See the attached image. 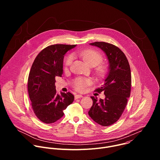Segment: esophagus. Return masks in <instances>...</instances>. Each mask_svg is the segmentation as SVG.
I'll use <instances>...</instances> for the list:
<instances>
[{"label":"esophagus","mask_w":160,"mask_h":160,"mask_svg":"<svg viewBox=\"0 0 160 160\" xmlns=\"http://www.w3.org/2000/svg\"><path fill=\"white\" fill-rule=\"evenodd\" d=\"M82 97H83V96H82V95H81V94H77V95H75V99H77L81 98H82Z\"/></svg>","instance_id":"1"}]
</instances>
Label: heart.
<instances>
[{"label": "heart", "mask_w": 160, "mask_h": 160, "mask_svg": "<svg viewBox=\"0 0 160 160\" xmlns=\"http://www.w3.org/2000/svg\"><path fill=\"white\" fill-rule=\"evenodd\" d=\"M78 55L84 60V61L90 66H96L99 64L102 60V56L100 52L94 49H85L78 52ZM72 56H68L65 61V64L69 66L72 61ZM107 68L105 65L100 64L97 66L96 72L99 76L104 75L106 72ZM90 80L87 78H78L74 82L75 88L78 90H83L89 85Z\"/></svg>", "instance_id": "obj_1"}]
</instances>
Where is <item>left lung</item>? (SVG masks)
Returning a JSON list of instances; mask_svg holds the SVG:
<instances>
[{"label": "left lung", "instance_id": "obj_1", "mask_svg": "<svg viewBox=\"0 0 160 160\" xmlns=\"http://www.w3.org/2000/svg\"><path fill=\"white\" fill-rule=\"evenodd\" d=\"M90 45L100 48L106 54L109 72L104 84L96 90L104 92L105 98L98 101L91 96L93 104L88 113L94 122L107 127L118 121L127 104L131 90V72L125 54L117 46L104 42H95Z\"/></svg>", "mask_w": 160, "mask_h": 160}]
</instances>
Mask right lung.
I'll use <instances>...</instances> for the list:
<instances>
[{
  "instance_id": "obj_1",
  "label": "right lung",
  "mask_w": 160,
  "mask_h": 160,
  "mask_svg": "<svg viewBox=\"0 0 160 160\" xmlns=\"http://www.w3.org/2000/svg\"><path fill=\"white\" fill-rule=\"evenodd\" d=\"M77 45L55 44L43 49L36 57L28 79V91L37 117L52 123L64 115L63 111L74 101L70 92H56L55 77L62 74L64 54Z\"/></svg>"
}]
</instances>
